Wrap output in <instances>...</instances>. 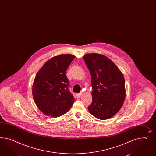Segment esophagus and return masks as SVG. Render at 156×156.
<instances>
[{"instance_id":"34e87169","label":"esophagus","mask_w":156,"mask_h":156,"mask_svg":"<svg viewBox=\"0 0 156 156\" xmlns=\"http://www.w3.org/2000/svg\"><path fill=\"white\" fill-rule=\"evenodd\" d=\"M82 93H78V94H76V97H78V98H80V97H81V95H82Z\"/></svg>"}]
</instances>
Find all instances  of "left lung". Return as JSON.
Returning <instances> with one entry per match:
<instances>
[{"label": "left lung", "instance_id": "obj_1", "mask_svg": "<svg viewBox=\"0 0 156 156\" xmlns=\"http://www.w3.org/2000/svg\"><path fill=\"white\" fill-rule=\"evenodd\" d=\"M91 78L93 101L88 110L101 120L112 117L122 108L126 98L122 73L108 57L97 53L83 57Z\"/></svg>", "mask_w": 156, "mask_h": 156}]
</instances>
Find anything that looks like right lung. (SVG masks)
Returning <instances> with one entry per match:
<instances>
[{
  "instance_id": "obj_1",
  "label": "right lung",
  "mask_w": 156,
  "mask_h": 156,
  "mask_svg": "<svg viewBox=\"0 0 156 156\" xmlns=\"http://www.w3.org/2000/svg\"><path fill=\"white\" fill-rule=\"evenodd\" d=\"M75 56L61 55L49 59L36 74L32 87L34 101L42 113L58 117L70 109L74 98L69 91L67 68Z\"/></svg>"
}]
</instances>
